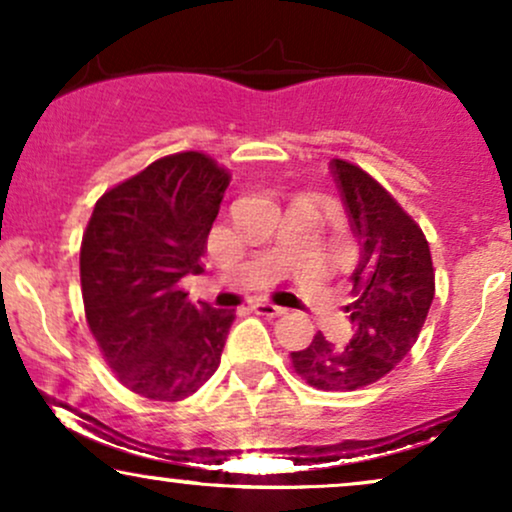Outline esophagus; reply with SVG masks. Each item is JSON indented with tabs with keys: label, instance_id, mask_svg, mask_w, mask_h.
Returning a JSON list of instances; mask_svg holds the SVG:
<instances>
[{
	"label": "esophagus",
	"instance_id": "esophagus-1",
	"mask_svg": "<svg viewBox=\"0 0 512 512\" xmlns=\"http://www.w3.org/2000/svg\"><path fill=\"white\" fill-rule=\"evenodd\" d=\"M252 310H255L257 315H267V317H279L286 313V308H281V305H274L269 301H255L252 303Z\"/></svg>",
	"mask_w": 512,
	"mask_h": 512
}]
</instances>
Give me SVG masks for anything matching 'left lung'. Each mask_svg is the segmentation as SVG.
<instances>
[{
    "mask_svg": "<svg viewBox=\"0 0 512 512\" xmlns=\"http://www.w3.org/2000/svg\"><path fill=\"white\" fill-rule=\"evenodd\" d=\"M330 166L361 245L351 274L354 303L346 305L354 337L332 344L317 332L308 349L291 351V361L317 390L351 392L373 385L409 354L433 303L436 274L428 240L395 197L354 163L334 158Z\"/></svg>",
    "mask_w": 512,
    "mask_h": 512,
    "instance_id": "8db88e82",
    "label": "left lung"
}]
</instances>
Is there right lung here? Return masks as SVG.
<instances>
[{
  "label": "right lung",
  "instance_id": "right-lung-1",
  "mask_svg": "<svg viewBox=\"0 0 512 512\" xmlns=\"http://www.w3.org/2000/svg\"><path fill=\"white\" fill-rule=\"evenodd\" d=\"M231 175L199 151L158 158L96 202L81 240L86 320L127 390L178 402L221 363L236 310L187 301Z\"/></svg>",
  "mask_w": 512,
  "mask_h": 512
}]
</instances>
